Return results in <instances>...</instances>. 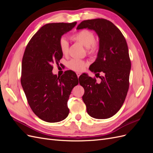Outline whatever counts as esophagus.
<instances>
[{"label": "esophagus", "mask_w": 153, "mask_h": 153, "mask_svg": "<svg viewBox=\"0 0 153 153\" xmlns=\"http://www.w3.org/2000/svg\"><path fill=\"white\" fill-rule=\"evenodd\" d=\"M80 75H81L80 73H79V72H77V73H76V75H77V77H78V78L80 76Z\"/></svg>", "instance_id": "esophagus-1"}]
</instances>
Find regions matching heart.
I'll use <instances>...</instances> for the list:
<instances>
[{
	"mask_svg": "<svg viewBox=\"0 0 153 153\" xmlns=\"http://www.w3.org/2000/svg\"><path fill=\"white\" fill-rule=\"evenodd\" d=\"M71 39L80 43L86 47L88 54H94L98 48V43L95 40V36L93 32L87 29L80 30L71 36ZM59 48L64 55H67L69 52V43L68 40L62 38L59 41ZM87 66L85 61L78 59H72L68 63L69 69L75 71H82Z\"/></svg>",
	"mask_w": 153,
	"mask_h": 153,
	"instance_id": "obj_1",
	"label": "heart"
}]
</instances>
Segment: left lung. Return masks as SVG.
Wrapping results in <instances>:
<instances>
[{
    "instance_id": "left-lung-1",
    "label": "left lung",
    "mask_w": 153,
    "mask_h": 153,
    "mask_svg": "<svg viewBox=\"0 0 153 153\" xmlns=\"http://www.w3.org/2000/svg\"><path fill=\"white\" fill-rule=\"evenodd\" d=\"M85 28L94 30L100 38L98 57L89 69L100 80L87 75L80 76L85 91L82 99L90 116L108 119L121 108L129 89L131 61L128 45L120 30L104 18L84 20L77 27L78 30Z\"/></svg>"
}]
</instances>
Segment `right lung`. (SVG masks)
Listing matches in <instances>:
<instances>
[{
  "label": "right lung",
  "mask_w": 153,
  "mask_h": 153,
  "mask_svg": "<svg viewBox=\"0 0 153 153\" xmlns=\"http://www.w3.org/2000/svg\"><path fill=\"white\" fill-rule=\"evenodd\" d=\"M76 24L75 22L45 25L32 36L23 56L22 86L32 110L46 122L57 123L68 117L69 97L78 84L72 71L58 77L52 73L53 64L59 65L63 55L59 48L61 36Z\"/></svg>",
  "instance_id": "1"
}]
</instances>
